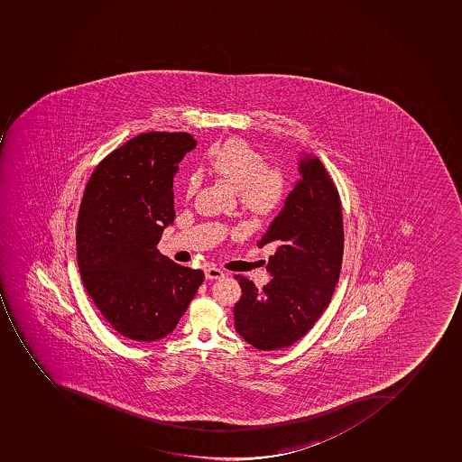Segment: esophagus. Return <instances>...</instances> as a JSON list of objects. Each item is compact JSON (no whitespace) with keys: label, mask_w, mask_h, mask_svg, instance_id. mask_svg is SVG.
Listing matches in <instances>:
<instances>
[{"label":"esophagus","mask_w":462,"mask_h":462,"mask_svg":"<svg viewBox=\"0 0 462 462\" xmlns=\"http://www.w3.org/2000/svg\"><path fill=\"white\" fill-rule=\"evenodd\" d=\"M205 276L206 280H221V278L226 276V273H224L221 269L212 268V266H209V268L205 269Z\"/></svg>","instance_id":"obj_1"}]
</instances>
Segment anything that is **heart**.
Wrapping results in <instances>:
<instances>
[{"label": "heart", "mask_w": 462, "mask_h": 462, "mask_svg": "<svg viewBox=\"0 0 462 462\" xmlns=\"http://www.w3.org/2000/svg\"><path fill=\"white\" fill-rule=\"evenodd\" d=\"M205 163L217 180L236 190L243 208L254 217L273 214L287 198L285 174L280 168L269 167L264 156L245 140H226L206 156ZM199 184L198 175H191L186 184V198H193Z\"/></svg>", "instance_id": "b5f03b06"}]
</instances>
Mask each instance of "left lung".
<instances>
[{
  "mask_svg": "<svg viewBox=\"0 0 462 462\" xmlns=\"http://www.w3.org/2000/svg\"><path fill=\"white\" fill-rule=\"evenodd\" d=\"M300 179L257 245L276 247L262 290L236 275L241 299L236 330L254 348L275 351L301 339L329 306L344 254L342 208L337 187L318 156L299 162Z\"/></svg>",
  "mask_w": 462,
  "mask_h": 462,
  "instance_id": "left-lung-1",
  "label": "left lung"
}]
</instances>
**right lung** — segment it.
Masks as SVG:
<instances>
[{
	"label": "right lung",
	"mask_w": 462,
	"mask_h": 462,
	"mask_svg": "<svg viewBox=\"0 0 462 462\" xmlns=\"http://www.w3.org/2000/svg\"><path fill=\"white\" fill-rule=\"evenodd\" d=\"M196 144L184 132L133 137L101 161L83 194L76 231L83 285L132 341L171 334L205 280L156 248L174 222V175Z\"/></svg>",
	"instance_id": "right-lung-1"
}]
</instances>
